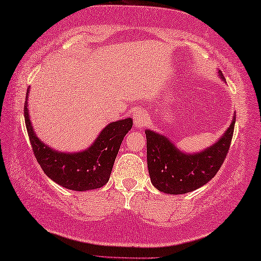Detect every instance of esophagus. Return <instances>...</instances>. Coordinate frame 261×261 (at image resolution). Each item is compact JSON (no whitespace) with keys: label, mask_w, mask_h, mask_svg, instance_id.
Here are the masks:
<instances>
[{"label":"esophagus","mask_w":261,"mask_h":261,"mask_svg":"<svg viewBox=\"0 0 261 261\" xmlns=\"http://www.w3.org/2000/svg\"><path fill=\"white\" fill-rule=\"evenodd\" d=\"M147 120L146 113L143 109H137L134 113V125L136 128H143Z\"/></svg>","instance_id":"34e87169"}]
</instances>
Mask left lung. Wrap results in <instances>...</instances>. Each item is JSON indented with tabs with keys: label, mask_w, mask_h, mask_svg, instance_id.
I'll list each match as a JSON object with an SVG mask.
<instances>
[{
	"label": "left lung",
	"mask_w": 261,
	"mask_h": 261,
	"mask_svg": "<svg viewBox=\"0 0 261 261\" xmlns=\"http://www.w3.org/2000/svg\"><path fill=\"white\" fill-rule=\"evenodd\" d=\"M223 81L224 76L219 72ZM236 116L219 141L198 153H184L168 137L145 130L147 168L151 181L158 190L170 195L186 194L198 189L219 171L230 150Z\"/></svg>",
	"instance_id": "left-lung-1"
}]
</instances>
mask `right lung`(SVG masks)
Here are the masks:
<instances>
[{"instance_id": "obj_1", "label": "right lung", "mask_w": 261, "mask_h": 261, "mask_svg": "<svg viewBox=\"0 0 261 261\" xmlns=\"http://www.w3.org/2000/svg\"><path fill=\"white\" fill-rule=\"evenodd\" d=\"M28 93L24 102V121L37 162L53 181L75 191L100 188L108 182L115 159L125 135L133 126L132 118L106 126L87 150L76 153L57 152L36 136L28 113Z\"/></svg>"}]
</instances>
